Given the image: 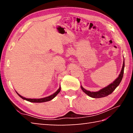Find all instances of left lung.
Instances as JSON below:
<instances>
[{
    "label": "left lung",
    "mask_w": 133,
    "mask_h": 133,
    "mask_svg": "<svg viewBox=\"0 0 133 133\" xmlns=\"http://www.w3.org/2000/svg\"><path fill=\"white\" fill-rule=\"evenodd\" d=\"M124 67H125V61L123 62V66L122 69L121 70V71L120 74L118 76V77L113 82L111 83L108 86H107L104 88L101 89L99 91L97 92H91L90 91H87V90L84 89L82 86H81V89L83 90V91L90 96V97L94 98H102L106 97V96H108L110 94L114 91V90L117 88V86L120 84L121 81L122 79L123 75V72H124Z\"/></svg>",
    "instance_id": "left-lung-1"
}]
</instances>
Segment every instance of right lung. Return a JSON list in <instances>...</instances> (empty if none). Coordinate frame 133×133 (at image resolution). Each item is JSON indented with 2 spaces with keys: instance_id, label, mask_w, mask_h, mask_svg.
Instances as JSON below:
<instances>
[{
  "instance_id": "right-lung-1",
  "label": "right lung",
  "mask_w": 133,
  "mask_h": 133,
  "mask_svg": "<svg viewBox=\"0 0 133 133\" xmlns=\"http://www.w3.org/2000/svg\"><path fill=\"white\" fill-rule=\"evenodd\" d=\"M61 90V87H59V89L56 91L54 94H52L51 95L49 96V97H46V98H41V99H29V98H24L23 97H22L21 95H19L18 92H16L17 94H18V95L20 97L22 98V99H23L26 100L27 101H29L30 102H35V103H41V102H47V101H49L50 100L52 99L53 98H54L56 95H57L58 93L60 92Z\"/></svg>"
}]
</instances>
